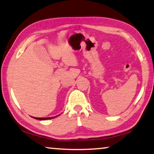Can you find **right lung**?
<instances>
[{"instance_id": "add662e5", "label": "right lung", "mask_w": 154, "mask_h": 154, "mask_svg": "<svg viewBox=\"0 0 154 154\" xmlns=\"http://www.w3.org/2000/svg\"><path fill=\"white\" fill-rule=\"evenodd\" d=\"M57 116L51 117V118H34V117H32V118H34V119H36V120H50V119L57 118Z\"/></svg>"}]
</instances>
